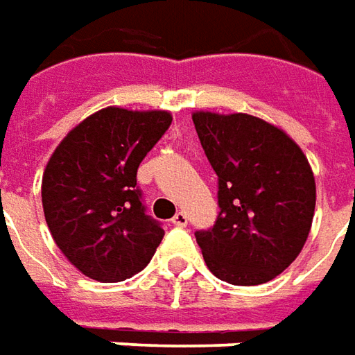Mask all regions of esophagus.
Wrapping results in <instances>:
<instances>
[{
    "label": "esophagus",
    "mask_w": 355,
    "mask_h": 355,
    "mask_svg": "<svg viewBox=\"0 0 355 355\" xmlns=\"http://www.w3.org/2000/svg\"><path fill=\"white\" fill-rule=\"evenodd\" d=\"M172 224L173 226H178V228H185V226H187V214H185V212H178L172 218Z\"/></svg>",
    "instance_id": "obj_1"
}]
</instances>
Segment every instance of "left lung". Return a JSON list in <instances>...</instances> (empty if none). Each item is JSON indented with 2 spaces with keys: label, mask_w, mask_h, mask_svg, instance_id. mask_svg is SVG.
I'll list each match as a JSON object with an SVG mask.
<instances>
[{
  "label": "left lung",
  "mask_w": 355,
  "mask_h": 355,
  "mask_svg": "<svg viewBox=\"0 0 355 355\" xmlns=\"http://www.w3.org/2000/svg\"><path fill=\"white\" fill-rule=\"evenodd\" d=\"M218 175V218L195 238L212 275L234 286L272 280L302 253L315 214L307 156L280 127L249 114L193 112Z\"/></svg>",
  "instance_id": "obj_1"
}]
</instances>
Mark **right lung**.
<instances>
[{
    "label": "right lung",
    "instance_id": "obj_1",
    "mask_svg": "<svg viewBox=\"0 0 355 355\" xmlns=\"http://www.w3.org/2000/svg\"><path fill=\"white\" fill-rule=\"evenodd\" d=\"M170 123L166 110L102 107L73 127L46 164V224L67 261L92 280L137 275L162 241L164 230L141 202L137 168Z\"/></svg>",
    "mask_w": 355,
    "mask_h": 355
}]
</instances>
